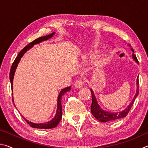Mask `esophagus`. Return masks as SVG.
Masks as SVG:
<instances>
[{
	"label": "esophagus",
	"instance_id": "esophagus-1",
	"mask_svg": "<svg viewBox=\"0 0 148 148\" xmlns=\"http://www.w3.org/2000/svg\"><path fill=\"white\" fill-rule=\"evenodd\" d=\"M83 84H84L83 80L79 79L77 80L74 85H75V87H76L77 88H79V87H81L82 86H83Z\"/></svg>",
	"mask_w": 148,
	"mask_h": 148
}]
</instances>
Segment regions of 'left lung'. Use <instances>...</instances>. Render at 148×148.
I'll list each match as a JSON object with an SVG mask.
<instances>
[{
  "label": "left lung",
  "mask_w": 148,
  "mask_h": 148,
  "mask_svg": "<svg viewBox=\"0 0 148 148\" xmlns=\"http://www.w3.org/2000/svg\"><path fill=\"white\" fill-rule=\"evenodd\" d=\"M130 46V45H129ZM131 50L132 52H134V50L131 48ZM132 57L135 61H136L137 63H138V61L137 58L136 56L134 53H132ZM138 76L137 77L136 79V92L135 94L133 99L132 100L131 103L129 104V106H127L126 108L124 110H123L121 112H109L107 111H104V110H102L101 106H99L98 102L96 99V97H95V95L93 93V91L91 89V95H92V104L91 106V112L92 114L93 115V116L96 118L97 120H99V121L101 122H107V121H115V120H117L120 118H123V117H126V116L130 111V110L132 106V105L134 104V102L135 99L138 96L139 92V89H138Z\"/></svg>",
  "instance_id": "1"
}]
</instances>
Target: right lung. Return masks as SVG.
<instances>
[{"mask_svg":"<svg viewBox=\"0 0 148 148\" xmlns=\"http://www.w3.org/2000/svg\"><path fill=\"white\" fill-rule=\"evenodd\" d=\"M54 34H55V32H52L51 34H50L49 35H47V36L40 37V38L36 39L35 40L32 41V42H31V43H29L28 45H27V46L25 47L24 48L19 52V54L17 55V56L16 57V59H15V61H14L13 64H12V65L10 72V82H11L12 90H13V79H14L15 72H16V68H17V65H18V63L19 62L20 60H21V57H23L25 53H26V52L28 51L29 49H30L31 47H33L34 45L39 44L44 40H48L49 38H51V37L53 36ZM71 87L70 86V87H67L64 89H62L61 91V92H59V96H58V99H57V108L56 114V116H55V117H53V119H52L51 121L46 122V123H34L29 121L28 120H27L25 118H24V117H23L24 119L25 120L26 122L30 125V126H31V127H33V128L45 129L55 128V127H57V125L59 124V123L60 122V121H61V119L62 118V106H61L62 97L63 96L64 93H66V92L69 91L71 90ZM12 95H13V93H12ZM12 97H13V96H12ZM13 102H14V99H13Z\"/></svg>","mask_w":148,"mask_h":148,"instance_id":"obj_1","label":"right lung"}]
</instances>
